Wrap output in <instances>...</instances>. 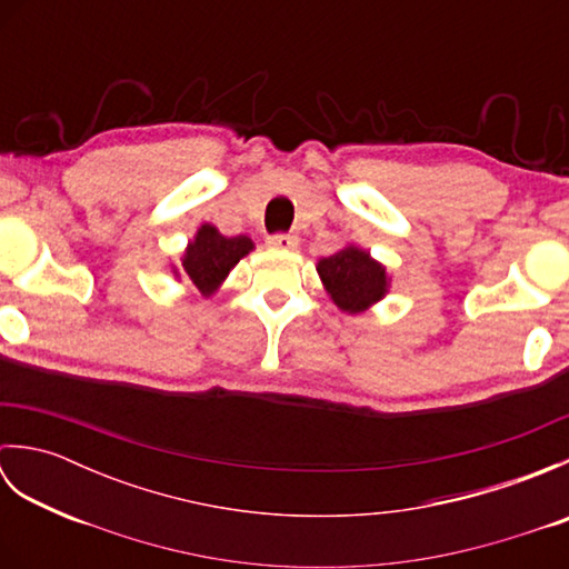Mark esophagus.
I'll use <instances>...</instances> for the list:
<instances>
[{"instance_id":"34e87169","label":"esophagus","mask_w":569,"mask_h":569,"mask_svg":"<svg viewBox=\"0 0 569 569\" xmlns=\"http://www.w3.org/2000/svg\"><path fill=\"white\" fill-rule=\"evenodd\" d=\"M266 244L271 249H281V251H293L298 247V237L293 234H271L266 239Z\"/></svg>"}]
</instances>
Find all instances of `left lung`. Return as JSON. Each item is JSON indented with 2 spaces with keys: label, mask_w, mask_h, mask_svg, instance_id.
Instances as JSON below:
<instances>
[{
  "label": "left lung",
  "mask_w": 569,
  "mask_h": 569,
  "mask_svg": "<svg viewBox=\"0 0 569 569\" xmlns=\"http://www.w3.org/2000/svg\"><path fill=\"white\" fill-rule=\"evenodd\" d=\"M318 273L330 293L332 303L342 312H361L389 291V276L386 269L371 259V253L349 244L332 257L318 261Z\"/></svg>",
  "instance_id": "8db88e82"
}]
</instances>
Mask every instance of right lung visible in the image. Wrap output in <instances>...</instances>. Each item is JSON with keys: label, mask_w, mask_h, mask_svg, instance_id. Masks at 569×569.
<instances>
[{"label": "right lung", "mask_w": 569, "mask_h": 569, "mask_svg": "<svg viewBox=\"0 0 569 569\" xmlns=\"http://www.w3.org/2000/svg\"><path fill=\"white\" fill-rule=\"evenodd\" d=\"M251 249L253 241L249 237H224L217 227L202 224L183 253V266L173 269V273L190 281L202 296H212Z\"/></svg>", "instance_id": "add662e5"}]
</instances>
